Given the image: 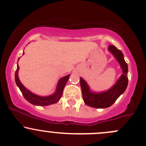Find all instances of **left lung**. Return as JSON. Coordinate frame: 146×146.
Returning a JSON list of instances; mask_svg holds the SVG:
<instances>
[{"label": "left lung", "instance_id": "1", "mask_svg": "<svg viewBox=\"0 0 146 146\" xmlns=\"http://www.w3.org/2000/svg\"><path fill=\"white\" fill-rule=\"evenodd\" d=\"M108 50L118 62L123 73L112 87L102 92H95L92 90L85 80L82 77H80L83 99L85 104L90 107L97 109H105L109 107L122 94L124 93L127 87L128 66L124 59L123 54L113 45L109 46Z\"/></svg>", "mask_w": 146, "mask_h": 146}]
</instances>
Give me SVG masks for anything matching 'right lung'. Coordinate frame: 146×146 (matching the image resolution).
Segmentation results:
<instances>
[{"label":"right lung","mask_w":146,"mask_h":146,"mask_svg":"<svg viewBox=\"0 0 146 146\" xmlns=\"http://www.w3.org/2000/svg\"><path fill=\"white\" fill-rule=\"evenodd\" d=\"M23 54H24V53L23 52ZM19 58H19L18 61L19 60ZM19 70V67L18 62H17V68L16 72H15V82H16L17 86H18L19 90H21L24 98L31 104L35 105V106H48V105L57 103L62 97L63 89L65 85H66L67 82L68 81V79L70 76V74H68L59 79L57 86H56V90H55L54 93L48 95V96H40V95H36V94L32 92L21 84L18 76Z\"/></svg>","instance_id":"1"}]
</instances>
